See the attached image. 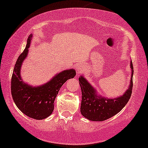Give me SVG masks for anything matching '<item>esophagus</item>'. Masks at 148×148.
<instances>
[{"label":"esophagus","mask_w":148,"mask_h":148,"mask_svg":"<svg viewBox=\"0 0 148 148\" xmlns=\"http://www.w3.org/2000/svg\"><path fill=\"white\" fill-rule=\"evenodd\" d=\"M76 69H77V71H78V73L83 72L84 70H85V65H83V64L78 65L76 67Z\"/></svg>","instance_id":"34e87169"}]
</instances>
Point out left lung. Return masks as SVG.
Wrapping results in <instances>:
<instances>
[{
	"instance_id": "1",
	"label": "left lung",
	"mask_w": 148,
	"mask_h": 148,
	"mask_svg": "<svg viewBox=\"0 0 148 148\" xmlns=\"http://www.w3.org/2000/svg\"><path fill=\"white\" fill-rule=\"evenodd\" d=\"M130 66L131 78L128 88L121 96L112 99L100 95L83 75L79 77L82 92L81 112L84 117L91 121H104L116 114L126 106L130 99L133 87L134 67L132 60Z\"/></svg>"
}]
</instances>
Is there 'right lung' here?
Listing matches in <instances>:
<instances>
[{"label":"right lung","mask_w":148,"mask_h":148,"mask_svg":"<svg viewBox=\"0 0 148 148\" xmlns=\"http://www.w3.org/2000/svg\"><path fill=\"white\" fill-rule=\"evenodd\" d=\"M32 36V34L29 36L26 48L18 57L14 68L11 92L14 102L22 112L32 119L42 120L53 112L54 101L59 90L68 79L75 76L76 71L73 69L63 70L39 86L25 83L21 77V67L28 56Z\"/></svg>","instance_id":"add662e5"}]
</instances>
